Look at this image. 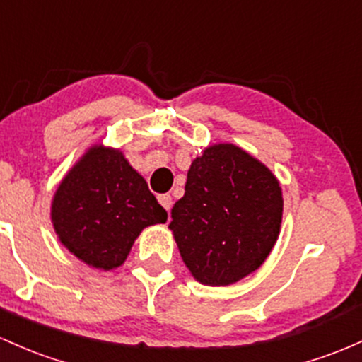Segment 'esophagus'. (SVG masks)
Segmentation results:
<instances>
[{"mask_svg": "<svg viewBox=\"0 0 362 362\" xmlns=\"http://www.w3.org/2000/svg\"><path fill=\"white\" fill-rule=\"evenodd\" d=\"M158 201H160V204L166 209V211H170V209H172L173 199L170 194H161V196H158Z\"/></svg>", "mask_w": 362, "mask_h": 362, "instance_id": "esophagus-1", "label": "esophagus"}]
</instances>
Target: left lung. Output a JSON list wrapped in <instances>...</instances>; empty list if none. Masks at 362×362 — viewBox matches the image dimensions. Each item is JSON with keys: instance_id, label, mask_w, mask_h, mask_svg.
I'll return each instance as SVG.
<instances>
[{"instance_id": "1", "label": "left lung", "mask_w": 362, "mask_h": 362, "mask_svg": "<svg viewBox=\"0 0 362 362\" xmlns=\"http://www.w3.org/2000/svg\"><path fill=\"white\" fill-rule=\"evenodd\" d=\"M281 213L275 175L237 146L213 144L190 165L168 228L192 276L223 287L264 263L280 233Z\"/></svg>"}]
</instances>
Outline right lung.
<instances>
[{
  "mask_svg": "<svg viewBox=\"0 0 362 362\" xmlns=\"http://www.w3.org/2000/svg\"><path fill=\"white\" fill-rule=\"evenodd\" d=\"M166 218L122 151L101 144L75 163L51 204L59 242L86 264L105 272L123 264L146 226L165 223Z\"/></svg>",
  "mask_w": 362,
  "mask_h": 362,
  "instance_id": "add662e5",
  "label": "right lung"
}]
</instances>
